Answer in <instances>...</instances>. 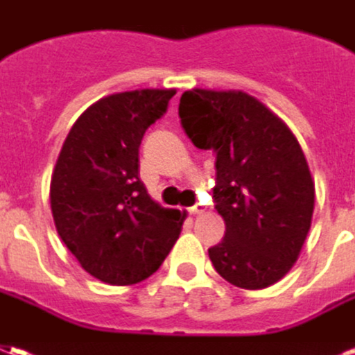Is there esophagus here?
I'll list each match as a JSON object with an SVG mask.
<instances>
[{
	"instance_id": "obj_1",
	"label": "esophagus",
	"mask_w": 355,
	"mask_h": 355,
	"mask_svg": "<svg viewBox=\"0 0 355 355\" xmlns=\"http://www.w3.org/2000/svg\"><path fill=\"white\" fill-rule=\"evenodd\" d=\"M188 213H190V215H203V213H205V207H203V205H193V207H190L188 209Z\"/></svg>"
}]
</instances>
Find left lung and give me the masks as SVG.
I'll use <instances>...</instances> for the list:
<instances>
[{
    "label": "left lung",
    "instance_id": "1",
    "mask_svg": "<svg viewBox=\"0 0 355 355\" xmlns=\"http://www.w3.org/2000/svg\"><path fill=\"white\" fill-rule=\"evenodd\" d=\"M178 116L193 146L216 154L226 234L209 259L232 285L266 289L297 262L312 226L315 186L297 137L243 91H186Z\"/></svg>",
    "mask_w": 355,
    "mask_h": 355
}]
</instances>
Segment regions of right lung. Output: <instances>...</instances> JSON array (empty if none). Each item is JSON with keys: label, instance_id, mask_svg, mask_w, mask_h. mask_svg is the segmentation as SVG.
<instances>
[{"label": "right lung", "instance_id": "1", "mask_svg": "<svg viewBox=\"0 0 355 355\" xmlns=\"http://www.w3.org/2000/svg\"><path fill=\"white\" fill-rule=\"evenodd\" d=\"M177 89H139L91 104L68 132L51 177L57 232L81 268L110 285H132L162 266L186 213L150 198L139 175L144 132Z\"/></svg>", "mask_w": 355, "mask_h": 355}]
</instances>
